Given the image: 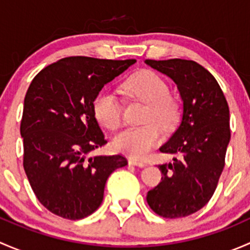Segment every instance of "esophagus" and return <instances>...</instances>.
<instances>
[{
    "label": "esophagus",
    "mask_w": 250,
    "mask_h": 250,
    "mask_svg": "<svg viewBox=\"0 0 250 250\" xmlns=\"http://www.w3.org/2000/svg\"><path fill=\"white\" fill-rule=\"evenodd\" d=\"M128 163H129L130 166H137V167H140V168L145 167V166H146L144 162H139V161L132 160V158H130V160H128Z\"/></svg>",
    "instance_id": "esophagus-1"
}]
</instances>
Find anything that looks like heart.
I'll return each mask as SVG.
<instances>
[{
    "instance_id": "heart-1",
    "label": "heart",
    "mask_w": 250,
    "mask_h": 250,
    "mask_svg": "<svg viewBox=\"0 0 250 250\" xmlns=\"http://www.w3.org/2000/svg\"><path fill=\"white\" fill-rule=\"evenodd\" d=\"M123 89L129 97L147 104L141 127H130L113 139V148L133 158H144L161 141V130L170 129L178 120V106L165 81L150 70H143L128 78ZM98 122L106 129H117L122 122V109L117 98L102 92L93 103Z\"/></svg>"
}]
</instances>
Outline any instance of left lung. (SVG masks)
<instances>
[{
	"label": "left lung",
	"mask_w": 250,
	"mask_h": 250,
	"mask_svg": "<svg viewBox=\"0 0 250 250\" xmlns=\"http://www.w3.org/2000/svg\"><path fill=\"white\" fill-rule=\"evenodd\" d=\"M145 62L172 78L183 102L180 123L160 147L174 158L158 165L162 181L146 201L163 218H184L203 208L215 191L231 138L230 111L219 83L202 65L184 59Z\"/></svg>",
	"instance_id": "left-lung-1"
}]
</instances>
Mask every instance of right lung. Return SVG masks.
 <instances>
[{
  "label": "right lung",
  "instance_id": "add662e5",
  "mask_svg": "<svg viewBox=\"0 0 250 250\" xmlns=\"http://www.w3.org/2000/svg\"><path fill=\"white\" fill-rule=\"evenodd\" d=\"M135 59L69 57L32 80L24 99L20 134L24 169L37 200L62 218L78 220L97 210L110 174L125 157L89 156L107 143L93 111L102 88Z\"/></svg>",
  "mask_w": 250,
  "mask_h": 250
}]
</instances>
